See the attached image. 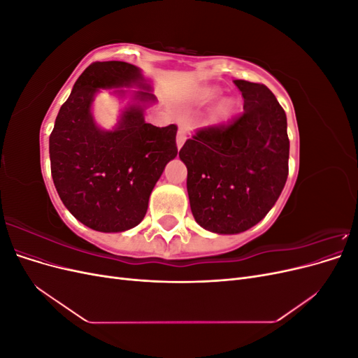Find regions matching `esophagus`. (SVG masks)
<instances>
[{"mask_svg":"<svg viewBox=\"0 0 358 358\" xmlns=\"http://www.w3.org/2000/svg\"><path fill=\"white\" fill-rule=\"evenodd\" d=\"M185 140H187V129L180 127L178 134H176V145H178V149L182 148V145L185 143Z\"/></svg>","mask_w":358,"mask_h":358,"instance_id":"obj_1","label":"esophagus"}]
</instances>
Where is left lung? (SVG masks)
Wrapping results in <instances>:
<instances>
[{
	"mask_svg": "<svg viewBox=\"0 0 358 358\" xmlns=\"http://www.w3.org/2000/svg\"><path fill=\"white\" fill-rule=\"evenodd\" d=\"M243 113L200 128L179 150L191 212L203 229L234 234L262 221L288 176L287 115L263 83L234 80Z\"/></svg>",
	"mask_w": 358,
	"mask_h": 358,
	"instance_id": "left-lung-1",
	"label": "left lung"
}]
</instances>
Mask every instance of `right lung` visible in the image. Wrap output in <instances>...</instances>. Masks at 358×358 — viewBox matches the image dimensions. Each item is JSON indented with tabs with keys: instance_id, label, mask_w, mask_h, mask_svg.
Returning <instances> with one entry per match:
<instances>
[{
	"instance_id": "1",
	"label": "right lung",
	"mask_w": 358,
	"mask_h": 358,
	"mask_svg": "<svg viewBox=\"0 0 358 358\" xmlns=\"http://www.w3.org/2000/svg\"><path fill=\"white\" fill-rule=\"evenodd\" d=\"M133 83L149 90L133 64H91L61 106L49 137L50 171L59 199L76 220L96 231H125L140 224L157 180L178 155V127L146 124L140 106L128 107L115 131L95 125L94 95L101 88ZM136 99L154 101L155 96L138 91Z\"/></svg>"
}]
</instances>
